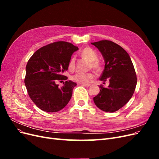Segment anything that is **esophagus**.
Here are the masks:
<instances>
[{
    "label": "esophagus",
    "instance_id": "1",
    "mask_svg": "<svg viewBox=\"0 0 159 159\" xmlns=\"http://www.w3.org/2000/svg\"><path fill=\"white\" fill-rule=\"evenodd\" d=\"M81 85L85 86V87H89L91 84H81Z\"/></svg>",
    "mask_w": 159,
    "mask_h": 159
}]
</instances>
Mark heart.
I'll return each mask as SVG.
<instances>
[{
	"instance_id": "1",
	"label": "heart",
	"mask_w": 159,
	"mask_h": 159,
	"mask_svg": "<svg viewBox=\"0 0 159 159\" xmlns=\"http://www.w3.org/2000/svg\"><path fill=\"white\" fill-rule=\"evenodd\" d=\"M81 56L84 57L85 59L90 61L91 67H92V68L96 70H100L101 69V64L97 60L98 55L95 50L93 49L90 48H85L84 49L81 53ZM75 57H71V60H70L69 64H68V68L70 70H73L75 68ZM94 74L92 73H77L72 75L71 80L78 82L80 84H88L89 81L93 79Z\"/></svg>"
}]
</instances>
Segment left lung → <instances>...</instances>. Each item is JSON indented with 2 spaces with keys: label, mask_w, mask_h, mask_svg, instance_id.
I'll use <instances>...</instances> for the list:
<instances>
[{
  "label": "left lung",
  "mask_w": 159,
  "mask_h": 159,
  "mask_svg": "<svg viewBox=\"0 0 159 159\" xmlns=\"http://www.w3.org/2000/svg\"><path fill=\"white\" fill-rule=\"evenodd\" d=\"M91 44L102 53L105 61L99 80L109 81L108 88L99 86L100 91L93 98V102L103 111L115 112L129 102L135 90L137 79L133 62L128 53L112 41L101 40Z\"/></svg>",
  "instance_id": "left-lung-1"
}]
</instances>
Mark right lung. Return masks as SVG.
<instances>
[{
    "mask_svg": "<svg viewBox=\"0 0 159 159\" xmlns=\"http://www.w3.org/2000/svg\"><path fill=\"white\" fill-rule=\"evenodd\" d=\"M78 48L71 43L60 41L43 46L34 52L26 67L25 83L32 102L44 111H59L68 103L76 83L66 81L60 88L56 81L67 77L73 53Z\"/></svg>",
    "mask_w": 159,
    "mask_h": 159,
    "instance_id": "1",
    "label": "right lung"
}]
</instances>
